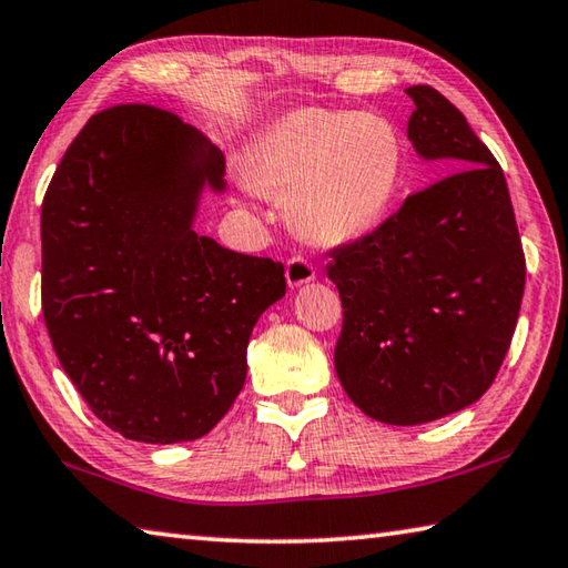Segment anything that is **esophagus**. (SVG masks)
<instances>
[{
    "instance_id": "1",
    "label": "esophagus",
    "mask_w": 568,
    "mask_h": 568,
    "mask_svg": "<svg viewBox=\"0 0 568 568\" xmlns=\"http://www.w3.org/2000/svg\"><path fill=\"white\" fill-rule=\"evenodd\" d=\"M314 276H316L314 264L304 254H294L292 258H286V284H290L292 290L294 286L312 282Z\"/></svg>"
}]
</instances>
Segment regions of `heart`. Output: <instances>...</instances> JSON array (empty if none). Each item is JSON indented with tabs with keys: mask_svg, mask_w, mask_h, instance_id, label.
<instances>
[{
	"mask_svg": "<svg viewBox=\"0 0 568 568\" xmlns=\"http://www.w3.org/2000/svg\"><path fill=\"white\" fill-rule=\"evenodd\" d=\"M404 144L379 114L300 109L246 154V184L286 202L292 226L316 244H346L384 222L402 184Z\"/></svg>",
	"mask_w": 568,
	"mask_h": 568,
	"instance_id": "heart-1",
	"label": "heart"
}]
</instances>
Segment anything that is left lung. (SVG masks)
<instances>
[{"instance_id": "obj_1", "label": "left lung", "mask_w": 568, "mask_h": 568, "mask_svg": "<svg viewBox=\"0 0 568 568\" xmlns=\"http://www.w3.org/2000/svg\"><path fill=\"white\" fill-rule=\"evenodd\" d=\"M409 142L459 172L404 199L399 212L326 266L344 306L334 366L376 422L414 426L481 399L509 352L526 258L499 162L434 87L406 89Z\"/></svg>"}]
</instances>
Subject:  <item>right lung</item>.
<instances>
[{"label": "right lung", "instance_id": "right-lung-1", "mask_svg": "<svg viewBox=\"0 0 568 568\" xmlns=\"http://www.w3.org/2000/svg\"><path fill=\"white\" fill-rule=\"evenodd\" d=\"M224 154L174 112H97L42 202V312L69 379L124 439L194 442L232 409L284 264L199 236L202 186Z\"/></svg>", "mask_w": 568, "mask_h": 568}]
</instances>
